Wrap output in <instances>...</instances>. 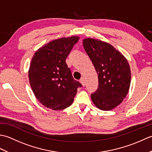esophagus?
<instances>
[{"instance_id":"esophagus-1","label":"esophagus","mask_w":152,"mask_h":152,"mask_svg":"<svg viewBox=\"0 0 152 152\" xmlns=\"http://www.w3.org/2000/svg\"><path fill=\"white\" fill-rule=\"evenodd\" d=\"M80 83H82V86L84 87L86 85V80H85V79L83 78H82L80 80Z\"/></svg>"}]
</instances>
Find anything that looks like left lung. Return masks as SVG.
Returning a JSON list of instances; mask_svg holds the SVG:
<instances>
[{"instance_id":"1","label":"left lung","mask_w":152,"mask_h":152,"mask_svg":"<svg viewBox=\"0 0 152 152\" xmlns=\"http://www.w3.org/2000/svg\"><path fill=\"white\" fill-rule=\"evenodd\" d=\"M83 46L98 74L99 87L91 95L92 101L102 110H110L127 95L131 78L129 64L119 51L105 42L86 38Z\"/></svg>"}]
</instances>
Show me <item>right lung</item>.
<instances>
[{"label":"right lung","instance_id":"right-lung-1","mask_svg":"<svg viewBox=\"0 0 152 152\" xmlns=\"http://www.w3.org/2000/svg\"><path fill=\"white\" fill-rule=\"evenodd\" d=\"M79 37L59 38L39 48L32 58L28 79L37 99L46 107L60 110L72 104L78 88L66 59Z\"/></svg>","mask_w":152,"mask_h":152}]
</instances>
